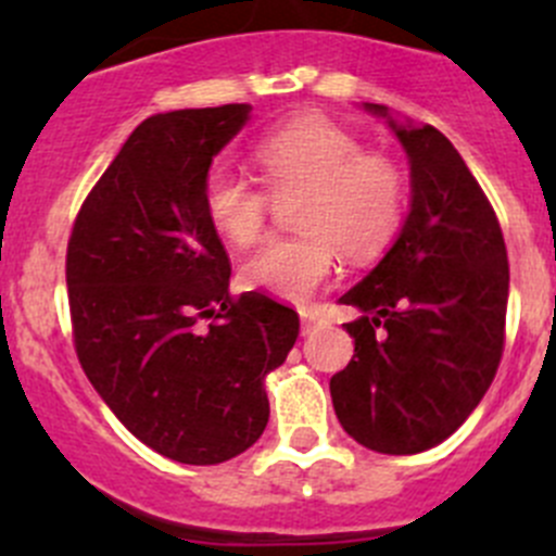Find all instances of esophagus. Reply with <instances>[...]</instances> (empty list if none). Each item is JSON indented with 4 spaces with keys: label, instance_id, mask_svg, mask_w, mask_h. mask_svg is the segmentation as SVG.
<instances>
[{
    "label": "esophagus",
    "instance_id": "obj_1",
    "mask_svg": "<svg viewBox=\"0 0 556 556\" xmlns=\"http://www.w3.org/2000/svg\"><path fill=\"white\" fill-rule=\"evenodd\" d=\"M314 323H317V312L312 309H304L301 312V333H309V330L314 328Z\"/></svg>",
    "mask_w": 556,
    "mask_h": 556
}]
</instances>
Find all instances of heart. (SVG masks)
I'll list each match as a JSON object with an SVG mask.
<instances>
[{
  "instance_id": "heart-1",
  "label": "heart",
  "mask_w": 556,
  "mask_h": 556,
  "mask_svg": "<svg viewBox=\"0 0 556 556\" xmlns=\"http://www.w3.org/2000/svg\"><path fill=\"white\" fill-rule=\"evenodd\" d=\"M263 182L212 169L201 204L220 237L250 247L266 231L274 195L301 193L293 237H277L247 257V288L285 301H306L336 268V252L371 257L401 231L408 179L392 155L366 150L363 139L325 115H301L263 134L252 148Z\"/></svg>"
}]
</instances>
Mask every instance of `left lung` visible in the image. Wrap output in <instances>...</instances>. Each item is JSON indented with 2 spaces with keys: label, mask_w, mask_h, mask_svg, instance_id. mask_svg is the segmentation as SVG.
Instances as JSON below:
<instances>
[{
  "label": "left lung",
  "mask_w": 556,
  "mask_h": 556,
  "mask_svg": "<svg viewBox=\"0 0 556 556\" xmlns=\"http://www.w3.org/2000/svg\"><path fill=\"white\" fill-rule=\"evenodd\" d=\"M377 115L387 106L368 104ZM412 164V212L392 250L339 304L355 355L330 379L341 428L374 452L450 439L490 390L506 346L508 255L501 223L439 128L395 126Z\"/></svg>",
  "instance_id": "8db88e82"
}]
</instances>
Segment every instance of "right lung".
Instances as JSON below:
<instances>
[{"label": "right lung", "instance_id": "add662e5", "mask_svg": "<svg viewBox=\"0 0 556 556\" xmlns=\"http://www.w3.org/2000/svg\"><path fill=\"white\" fill-rule=\"evenodd\" d=\"M247 112L223 104L139 123L66 244L83 371L128 433L185 465L226 463L261 439L263 379L301 325L266 293L231 295V261L201 204L212 159Z\"/></svg>", "mask_w": 556, "mask_h": 556}]
</instances>
